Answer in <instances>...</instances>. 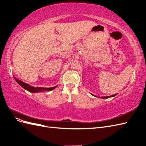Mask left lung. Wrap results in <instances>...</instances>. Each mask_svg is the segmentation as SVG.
Wrapping results in <instances>:
<instances>
[{
  "label": "left lung",
  "mask_w": 146,
  "mask_h": 146,
  "mask_svg": "<svg viewBox=\"0 0 146 146\" xmlns=\"http://www.w3.org/2000/svg\"><path fill=\"white\" fill-rule=\"evenodd\" d=\"M116 95L117 94H115V95H111V96H109V97H101V98H110V97H115V96H116ZM94 96H95V95H94ZM95 97H96V96H95Z\"/></svg>",
  "instance_id": "obj_1"
}]
</instances>
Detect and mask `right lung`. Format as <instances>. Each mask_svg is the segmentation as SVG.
Returning a JSON list of instances; mask_svg holds the SVG:
<instances>
[{
    "instance_id": "right-lung-1",
    "label": "right lung",
    "mask_w": 146,
    "mask_h": 146,
    "mask_svg": "<svg viewBox=\"0 0 146 146\" xmlns=\"http://www.w3.org/2000/svg\"><path fill=\"white\" fill-rule=\"evenodd\" d=\"M14 79H15V80L17 81V82L20 85H21L24 89H25L28 91H29L30 92H31V93H36V92H41V91H42V90H48V91H50V90H52L53 89H54V88L58 86H55L54 87H50V88H44V87H31L30 86V85H29L28 84H26L23 82L21 81L19 79H16L15 77H14Z\"/></svg>"
}]
</instances>
